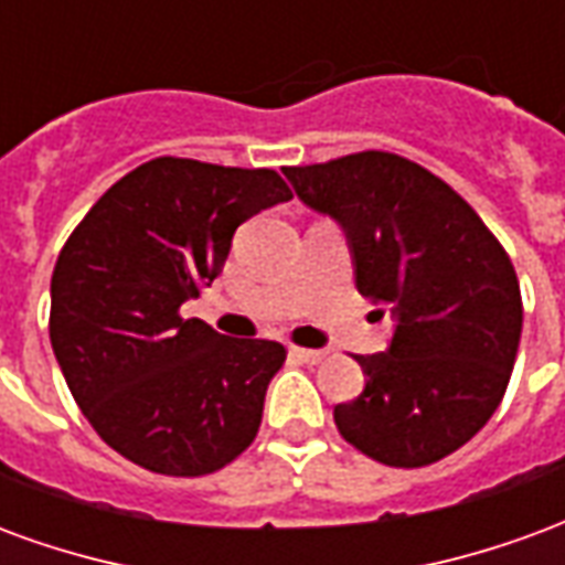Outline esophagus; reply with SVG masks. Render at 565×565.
<instances>
[{"instance_id": "esophagus-1", "label": "esophagus", "mask_w": 565, "mask_h": 565, "mask_svg": "<svg viewBox=\"0 0 565 565\" xmlns=\"http://www.w3.org/2000/svg\"><path fill=\"white\" fill-rule=\"evenodd\" d=\"M290 356L294 360H299V363H308V366H315V363H320L323 360V351H311V348H290Z\"/></svg>"}]
</instances>
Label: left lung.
<instances>
[{"mask_svg": "<svg viewBox=\"0 0 565 565\" xmlns=\"http://www.w3.org/2000/svg\"><path fill=\"white\" fill-rule=\"evenodd\" d=\"M284 174L342 226L356 290L396 320L387 351L356 356L363 393L332 412L344 441L403 469L462 448L502 403L521 344L505 247L457 190L399 153L363 150Z\"/></svg>", "mask_w": 565, "mask_h": 565, "instance_id": "8db88e82", "label": "left lung"}]
</instances>
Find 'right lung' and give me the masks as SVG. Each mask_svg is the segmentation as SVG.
Masks as SVG:
<instances>
[{"instance_id":"add662e5","label":"right lung","mask_w":565,"mask_h":565,"mask_svg":"<svg viewBox=\"0 0 565 565\" xmlns=\"http://www.w3.org/2000/svg\"><path fill=\"white\" fill-rule=\"evenodd\" d=\"M294 199L275 169L157 157L108 186L51 278V344L108 448L196 478L257 438L284 344L226 339L181 306L221 275L235 230Z\"/></svg>"}]
</instances>
